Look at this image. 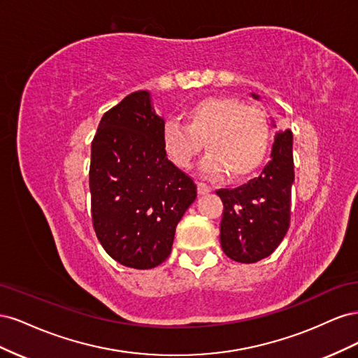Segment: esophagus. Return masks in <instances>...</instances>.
<instances>
[{
    "instance_id": "1",
    "label": "esophagus",
    "mask_w": 358,
    "mask_h": 358,
    "mask_svg": "<svg viewBox=\"0 0 358 358\" xmlns=\"http://www.w3.org/2000/svg\"><path fill=\"white\" fill-rule=\"evenodd\" d=\"M197 189H199L200 196H204V194H208V192L212 191V188L209 185H206V183H203V182L197 183Z\"/></svg>"
}]
</instances>
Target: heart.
Masks as SVG:
<instances>
[{"label": "heart", "instance_id": "b5f03b06", "mask_svg": "<svg viewBox=\"0 0 358 358\" xmlns=\"http://www.w3.org/2000/svg\"><path fill=\"white\" fill-rule=\"evenodd\" d=\"M187 125L167 121L161 142L173 164L188 169L204 148L210 150L200 170L208 176L230 173L241 179L257 170L267 154L268 122L258 107L233 96H206L185 110Z\"/></svg>", "mask_w": 358, "mask_h": 358}]
</instances>
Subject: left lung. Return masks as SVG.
<instances>
[{
	"instance_id": "8db88e82",
	"label": "left lung",
	"mask_w": 358,
	"mask_h": 358,
	"mask_svg": "<svg viewBox=\"0 0 358 358\" xmlns=\"http://www.w3.org/2000/svg\"><path fill=\"white\" fill-rule=\"evenodd\" d=\"M251 95L259 100V95ZM292 182V133L285 129L276 134L268 164L258 178L216 191L224 204L220 241L227 257L249 264L275 251L289 227Z\"/></svg>"
}]
</instances>
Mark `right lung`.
<instances>
[{
	"label": "right lung",
	"mask_w": 358,
	"mask_h": 358,
	"mask_svg": "<svg viewBox=\"0 0 358 358\" xmlns=\"http://www.w3.org/2000/svg\"><path fill=\"white\" fill-rule=\"evenodd\" d=\"M162 127L150 92L137 91L103 115L91 145L94 230L127 267L166 262L176 225L197 197L196 183L166 155Z\"/></svg>",
	"instance_id": "add662e5"
}]
</instances>
